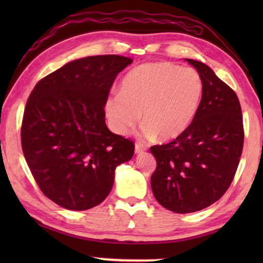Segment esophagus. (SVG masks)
Wrapping results in <instances>:
<instances>
[{"mask_svg": "<svg viewBox=\"0 0 263 263\" xmlns=\"http://www.w3.org/2000/svg\"><path fill=\"white\" fill-rule=\"evenodd\" d=\"M144 151H146V146L142 145L141 142H137V144H136V153L140 154V153L144 152Z\"/></svg>", "mask_w": 263, "mask_h": 263, "instance_id": "esophagus-1", "label": "esophagus"}]
</instances>
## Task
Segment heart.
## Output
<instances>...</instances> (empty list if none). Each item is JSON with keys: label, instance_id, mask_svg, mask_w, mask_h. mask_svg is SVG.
I'll use <instances>...</instances> for the list:
<instances>
[{"label": "heart", "instance_id": "b5f03b06", "mask_svg": "<svg viewBox=\"0 0 263 263\" xmlns=\"http://www.w3.org/2000/svg\"><path fill=\"white\" fill-rule=\"evenodd\" d=\"M203 80L193 68L152 62L130 70L117 94L108 96L104 111L112 130L125 135L139 122L146 137L172 140L193 123L203 97Z\"/></svg>", "mask_w": 263, "mask_h": 263}]
</instances>
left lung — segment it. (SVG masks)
I'll return each mask as SVG.
<instances>
[{
    "label": "left lung",
    "mask_w": 263,
    "mask_h": 263,
    "mask_svg": "<svg viewBox=\"0 0 263 263\" xmlns=\"http://www.w3.org/2000/svg\"><path fill=\"white\" fill-rule=\"evenodd\" d=\"M186 61L204 84L197 114L180 137L149 148L157 159L151 176L154 197L176 213L199 211L217 202L232 183L243 147L237 94L203 62Z\"/></svg>",
    "instance_id": "obj_1"
}]
</instances>
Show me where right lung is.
<instances>
[{
  "label": "right lung",
  "instance_id": "right-lung-1",
  "mask_svg": "<svg viewBox=\"0 0 263 263\" xmlns=\"http://www.w3.org/2000/svg\"><path fill=\"white\" fill-rule=\"evenodd\" d=\"M131 58L94 55L70 61L35 84L26 102L22 148L43 194L68 210L99 205L114 185L115 169L135 142L105 125L104 103Z\"/></svg>",
  "mask_w": 263,
  "mask_h": 263
}]
</instances>
